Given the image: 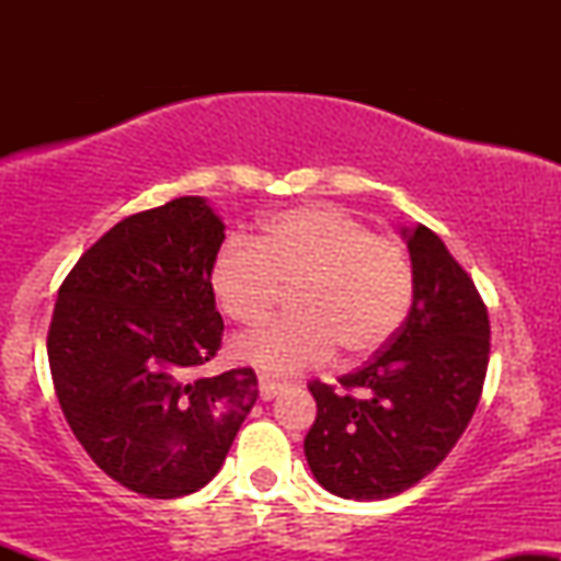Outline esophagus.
<instances>
[{"label": "esophagus", "instance_id": "1", "mask_svg": "<svg viewBox=\"0 0 561 561\" xmlns=\"http://www.w3.org/2000/svg\"><path fill=\"white\" fill-rule=\"evenodd\" d=\"M259 390H261L263 401H272L274 396H279V392L285 390V382H279V379H274V377H268V375H261Z\"/></svg>", "mask_w": 561, "mask_h": 561}]
</instances>
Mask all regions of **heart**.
Masks as SVG:
<instances>
[{
	"mask_svg": "<svg viewBox=\"0 0 561 561\" xmlns=\"http://www.w3.org/2000/svg\"><path fill=\"white\" fill-rule=\"evenodd\" d=\"M210 293L234 324L253 327L289 287V308L234 343V356L272 375L321 364L340 347L364 358L396 337L414 302V268L398 242L337 205H302L231 237L210 261Z\"/></svg>",
	"mask_w": 561,
	"mask_h": 561,
	"instance_id": "b5f03b06",
	"label": "heart"
}]
</instances>
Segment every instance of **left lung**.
<instances>
[{
  "instance_id": "8db88e82",
  "label": "left lung",
  "mask_w": 561,
  "mask_h": 561,
  "mask_svg": "<svg viewBox=\"0 0 561 561\" xmlns=\"http://www.w3.org/2000/svg\"><path fill=\"white\" fill-rule=\"evenodd\" d=\"M414 302L403 327L340 385L308 382L306 459L327 491L377 501L409 491L456 446L478 409L491 321L472 276L433 229L403 231Z\"/></svg>"
}]
</instances>
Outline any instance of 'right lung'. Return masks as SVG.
Wrapping results in <instances>:
<instances>
[{
	"instance_id": "1",
	"label": "right lung",
	"mask_w": 561,
	"mask_h": 561,
	"mask_svg": "<svg viewBox=\"0 0 561 561\" xmlns=\"http://www.w3.org/2000/svg\"><path fill=\"white\" fill-rule=\"evenodd\" d=\"M224 224L203 197L118 221L57 293L47 356L62 414L107 478L179 499L214 480L259 398L250 366L195 377L221 347L210 261Z\"/></svg>"
}]
</instances>
